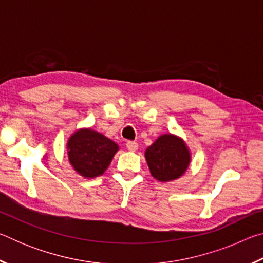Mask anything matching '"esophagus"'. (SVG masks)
<instances>
[{"label": "esophagus", "mask_w": 263, "mask_h": 263, "mask_svg": "<svg viewBox=\"0 0 263 263\" xmlns=\"http://www.w3.org/2000/svg\"><path fill=\"white\" fill-rule=\"evenodd\" d=\"M126 148L130 151V152H136V151L138 149V144L136 141H127Z\"/></svg>", "instance_id": "obj_1"}]
</instances>
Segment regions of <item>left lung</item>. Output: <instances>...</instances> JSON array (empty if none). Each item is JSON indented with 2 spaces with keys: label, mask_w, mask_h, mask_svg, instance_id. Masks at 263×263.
Listing matches in <instances>:
<instances>
[{
  "label": "left lung",
  "mask_w": 263,
  "mask_h": 263,
  "mask_svg": "<svg viewBox=\"0 0 263 263\" xmlns=\"http://www.w3.org/2000/svg\"><path fill=\"white\" fill-rule=\"evenodd\" d=\"M145 159L155 180L171 182L180 179L186 172L191 153L182 138L164 133L146 148Z\"/></svg>",
  "instance_id": "1"
}]
</instances>
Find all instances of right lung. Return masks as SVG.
Segmentation results:
<instances>
[{
	"label": "right lung",
	"instance_id": "add662e5",
	"mask_svg": "<svg viewBox=\"0 0 263 263\" xmlns=\"http://www.w3.org/2000/svg\"><path fill=\"white\" fill-rule=\"evenodd\" d=\"M118 149L115 141L91 128L77 130L67 141L69 163L86 179L103 175Z\"/></svg>",
	"mask_w": 263,
	"mask_h": 263
}]
</instances>
